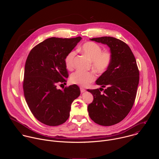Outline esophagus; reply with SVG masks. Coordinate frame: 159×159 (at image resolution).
I'll use <instances>...</instances> for the list:
<instances>
[{"mask_svg": "<svg viewBox=\"0 0 159 159\" xmlns=\"http://www.w3.org/2000/svg\"><path fill=\"white\" fill-rule=\"evenodd\" d=\"M80 92H81V93H84V92L85 91V89H84V88L80 87Z\"/></svg>", "mask_w": 159, "mask_h": 159, "instance_id": "1", "label": "esophagus"}]
</instances>
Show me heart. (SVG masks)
<instances>
[{
  "label": "heart",
  "instance_id": "1",
  "mask_svg": "<svg viewBox=\"0 0 159 159\" xmlns=\"http://www.w3.org/2000/svg\"><path fill=\"white\" fill-rule=\"evenodd\" d=\"M80 50L91 61V66L98 72L102 73L107 70L111 62V54L107 51L102 52V48L99 44L88 41L82 45ZM76 55L75 51L70 52L65 59L66 67L72 69L74 66V59ZM93 72H84L77 71L70 77V82L82 87H86L95 80Z\"/></svg>",
  "mask_w": 159,
  "mask_h": 159
}]
</instances>
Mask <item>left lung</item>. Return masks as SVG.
Returning <instances> with one entry per match:
<instances>
[{
	"label": "left lung",
	"mask_w": 159,
	"mask_h": 159,
	"mask_svg": "<svg viewBox=\"0 0 159 159\" xmlns=\"http://www.w3.org/2000/svg\"><path fill=\"white\" fill-rule=\"evenodd\" d=\"M90 39L107 44L112 59L107 70L96 81L106 89H87L94 96L87 107L89 115L99 125H114L128 115L134 104L139 83L137 61L128 45L120 39L109 36ZM102 89V94L100 90Z\"/></svg>",
	"instance_id": "8db88e82"
}]
</instances>
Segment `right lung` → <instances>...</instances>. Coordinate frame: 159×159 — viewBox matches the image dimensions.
I'll list each match as a JSON object with an SVG mask.
<instances>
[{"label":"right lung","instance_id":"obj_1","mask_svg":"<svg viewBox=\"0 0 159 159\" xmlns=\"http://www.w3.org/2000/svg\"><path fill=\"white\" fill-rule=\"evenodd\" d=\"M81 39L80 36L50 38L37 44L28 56L24 95L34 116L44 125L54 126L65 123L70 116L72 102L80 96L77 85L61 90L57 84L66 81L65 57Z\"/></svg>","mask_w":159,"mask_h":159}]
</instances>
